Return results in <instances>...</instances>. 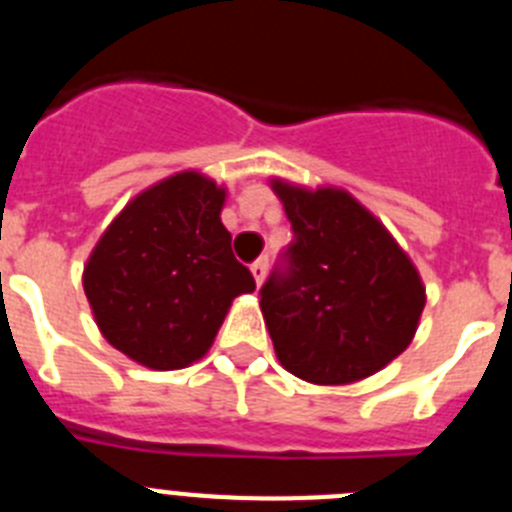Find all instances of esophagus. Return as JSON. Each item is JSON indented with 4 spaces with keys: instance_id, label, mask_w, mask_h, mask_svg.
<instances>
[{
    "instance_id": "esophagus-1",
    "label": "esophagus",
    "mask_w": 512,
    "mask_h": 512,
    "mask_svg": "<svg viewBox=\"0 0 512 512\" xmlns=\"http://www.w3.org/2000/svg\"><path fill=\"white\" fill-rule=\"evenodd\" d=\"M266 269H269V261H266V259H259V261H253V264H251V274H253V279H256V284H259V287H261V282L266 279Z\"/></svg>"
}]
</instances>
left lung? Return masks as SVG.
I'll return each mask as SVG.
<instances>
[{
  "label": "left lung",
  "mask_w": 512,
  "mask_h": 512,
  "mask_svg": "<svg viewBox=\"0 0 512 512\" xmlns=\"http://www.w3.org/2000/svg\"><path fill=\"white\" fill-rule=\"evenodd\" d=\"M292 243L261 287V312L287 372L348 384L413 341L425 289L408 253L343 189L307 192L274 179Z\"/></svg>",
  "instance_id": "8db88e82"
}]
</instances>
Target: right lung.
I'll return each mask as SVG.
<instances>
[{"instance_id":"right-lung-1","label":"right lung","mask_w":512,"mask_h":512,"mask_svg":"<svg viewBox=\"0 0 512 512\" xmlns=\"http://www.w3.org/2000/svg\"><path fill=\"white\" fill-rule=\"evenodd\" d=\"M225 189L197 171L140 192L104 230L84 266L102 336L151 369L202 359L230 302L256 289L220 223Z\"/></svg>"}]
</instances>
